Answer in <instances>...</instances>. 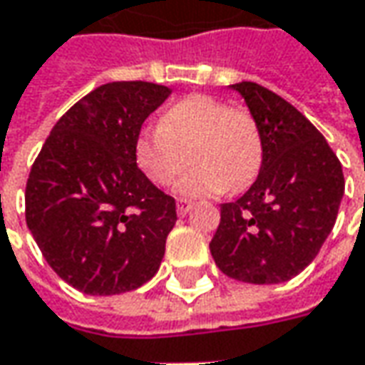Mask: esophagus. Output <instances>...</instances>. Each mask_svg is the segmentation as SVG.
I'll return each mask as SVG.
<instances>
[{
	"label": "esophagus",
	"instance_id": "34e87169",
	"mask_svg": "<svg viewBox=\"0 0 365 365\" xmlns=\"http://www.w3.org/2000/svg\"><path fill=\"white\" fill-rule=\"evenodd\" d=\"M175 207H178V214H180V216H185V214L190 212V207H192V202H190V200H182V197H180V200L175 202Z\"/></svg>",
	"mask_w": 365,
	"mask_h": 365
}]
</instances>
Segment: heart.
<instances>
[{"label":"heart","mask_w":365,"mask_h":365,"mask_svg":"<svg viewBox=\"0 0 365 365\" xmlns=\"http://www.w3.org/2000/svg\"><path fill=\"white\" fill-rule=\"evenodd\" d=\"M178 183L187 197H212L226 190L248 187L262 165V135L250 110L220 98L192 95L171 105L155 129L135 141V159L147 180L168 185L185 168Z\"/></svg>","instance_id":"b5f03b06"}]
</instances>
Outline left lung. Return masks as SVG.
<instances>
[{
	"label": "left lung",
	"instance_id": "8db88e82",
	"mask_svg": "<svg viewBox=\"0 0 365 365\" xmlns=\"http://www.w3.org/2000/svg\"><path fill=\"white\" fill-rule=\"evenodd\" d=\"M230 88L257 119L262 165L245 195L220 206L210 252L230 279L284 283L311 264L333 230L346 190L341 163L291 103L257 82Z\"/></svg>",
	"mask_w": 365,
	"mask_h": 365
}]
</instances>
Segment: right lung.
I'll list each match as a JSON object with an SVG mask.
<instances>
[{"mask_svg":"<svg viewBox=\"0 0 365 365\" xmlns=\"http://www.w3.org/2000/svg\"><path fill=\"white\" fill-rule=\"evenodd\" d=\"M171 95L153 82H108L54 125L26 183V224L46 262L86 295H119L159 270L175 200L137 168L145 119Z\"/></svg>","mask_w":365,"mask_h":365,"instance_id":"obj_1","label":"right lung"}]
</instances>
